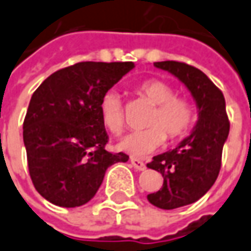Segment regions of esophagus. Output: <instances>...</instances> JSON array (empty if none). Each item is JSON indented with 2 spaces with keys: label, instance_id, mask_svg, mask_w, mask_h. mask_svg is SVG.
<instances>
[{
  "label": "esophagus",
  "instance_id": "obj_1",
  "mask_svg": "<svg viewBox=\"0 0 251 251\" xmlns=\"http://www.w3.org/2000/svg\"><path fill=\"white\" fill-rule=\"evenodd\" d=\"M129 160H131L132 167L135 170H138V171H144V170H146V164L142 160H139L137 157H131Z\"/></svg>",
  "mask_w": 251,
  "mask_h": 251
}]
</instances>
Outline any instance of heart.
<instances>
[{
    "mask_svg": "<svg viewBox=\"0 0 251 251\" xmlns=\"http://www.w3.org/2000/svg\"><path fill=\"white\" fill-rule=\"evenodd\" d=\"M138 92L154 105L146 126L149 128L131 132L117 144V148L132 156H145L160 148L166 135L171 141L189 132L195 123V107L189 99L176 97V90L169 82L157 78L145 80L138 85ZM99 116L105 128L113 135H120L126 117L120 94L106 91L99 100Z\"/></svg>",
    "mask_w": 251,
    "mask_h": 251,
    "instance_id": "1",
    "label": "heart"
}]
</instances>
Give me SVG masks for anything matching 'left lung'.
<instances>
[{
    "mask_svg": "<svg viewBox=\"0 0 251 251\" xmlns=\"http://www.w3.org/2000/svg\"><path fill=\"white\" fill-rule=\"evenodd\" d=\"M154 66L176 75L192 94L198 107V122L189 137L148 163L149 169L163 176V186L148 195V200L156 207L173 210L195 203L214 185L229 122L223 92L201 70L176 60L154 62Z\"/></svg>",
    "mask_w": 251,
    "mask_h": 251,
    "instance_id": "1",
    "label": "left lung"
}]
</instances>
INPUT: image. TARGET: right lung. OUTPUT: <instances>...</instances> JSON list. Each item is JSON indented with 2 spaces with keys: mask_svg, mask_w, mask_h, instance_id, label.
<instances>
[{
  "mask_svg": "<svg viewBox=\"0 0 251 251\" xmlns=\"http://www.w3.org/2000/svg\"><path fill=\"white\" fill-rule=\"evenodd\" d=\"M134 69L132 62H80L55 72L34 91L23 123L28 173L37 192L60 207L88 203L107 167L126 163L110 153L99 100Z\"/></svg>",
  "mask_w": 251,
  "mask_h": 251,
  "instance_id": "obj_1",
  "label": "right lung"
}]
</instances>
